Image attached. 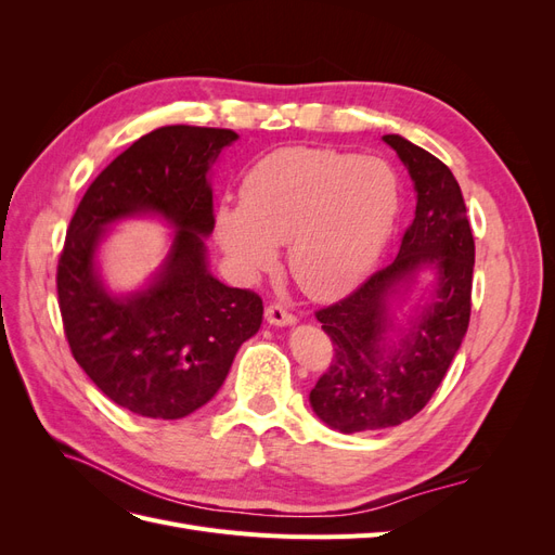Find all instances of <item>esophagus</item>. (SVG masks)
Wrapping results in <instances>:
<instances>
[{
	"instance_id": "1",
	"label": "esophagus",
	"mask_w": 555,
	"mask_h": 555,
	"mask_svg": "<svg viewBox=\"0 0 555 555\" xmlns=\"http://www.w3.org/2000/svg\"><path fill=\"white\" fill-rule=\"evenodd\" d=\"M263 317H266V322L271 324V326H292V324H296V317L292 312L284 310L282 306H278V304L268 306Z\"/></svg>"
}]
</instances>
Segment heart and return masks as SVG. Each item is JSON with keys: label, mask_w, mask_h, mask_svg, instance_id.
Returning a JSON list of instances; mask_svg holds the SVG:
<instances>
[{"label": "heart", "mask_w": 555, "mask_h": 555, "mask_svg": "<svg viewBox=\"0 0 555 555\" xmlns=\"http://www.w3.org/2000/svg\"><path fill=\"white\" fill-rule=\"evenodd\" d=\"M398 178L377 157L284 147L251 166L243 206H220L215 236L247 278L273 271L278 245L312 298H338L373 271L398 215Z\"/></svg>", "instance_id": "b5f03b06"}]
</instances>
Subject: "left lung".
<instances>
[{"mask_svg":"<svg viewBox=\"0 0 555 555\" xmlns=\"http://www.w3.org/2000/svg\"><path fill=\"white\" fill-rule=\"evenodd\" d=\"M414 182L416 210L398 257L340 304L317 312L333 361L310 391L322 422L340 433L382 430L426 408L465 338L475 238L456 178L398 133L382 137ZM424 270L434 282L403 322L396 309Z\"/></svg>","mask_w":555,"mask_h":555,"instance_id":"left-lung-1","label":"left lung"}]
</instances>
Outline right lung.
I'll use <instances>...</instances> for the list:
<instances>
[{"instance_id":"right-lung-1","label":"right lung","mask_w":555,"mask_h":555,"mask_svg":"<svg viewBox=\"0 0 555 555\" xmlns=\"http://www.w3.org/2000/svg\"><path fill=\"white\" fill-rule=\"evenodd\" d=\"M231 129L173 125L145 133L96 176L78 204L57 263V296L76 363L115 405L182 418L220 391L236 351L261 326L263 304L208 268L215 229L210 166ZM159 216L170 251L146 287L115 295L98 273L107 229Z\"/></svg>"}]
</instances>
